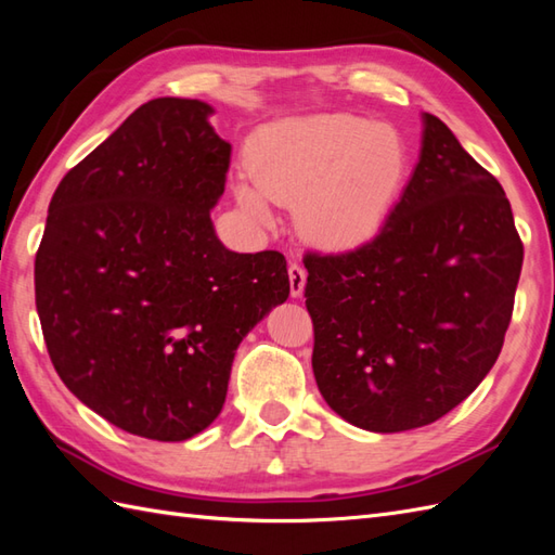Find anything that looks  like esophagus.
I'll return each instance as SVG.
<instances>
[{
	"label": "esophagus",
	"instance_id": "obj_1",
	"mask_svg": "<svg viewBox=\"0 0 555 555\" xmlns=\"http://www.w3.org/2000/svg\"><path fill=\"white\" fill-rule=\"evenodd\" d=\"M288 281H291V296L300 298L305 291V281H308V271H305L300 264L293 262L288 267Z\"/></svg>",
	"mask_w": 555,
	"mask_h": 555
}]
</instances>
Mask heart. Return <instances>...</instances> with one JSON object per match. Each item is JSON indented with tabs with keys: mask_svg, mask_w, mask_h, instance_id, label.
Instances as JSON below:
<instances>
[{
	"mask_svg": "<svg viewBox=\"0 0 555 555\" xmlns=\"http://www.w3.org/2000/svg\"><path fill=\"white\" fill-rule=\"evenodd\" d=\"M247 171L233 191L255 221L269 227L274 203L296 205L305 241L348 253L382 231L405 185L410 150L398 128L364 116H293L253 138Z\"/></svg>",
	"mask_w": 555,
	"mask_h": 555,
	"instance_id": "1",
	"label": "heart"
}]
</instances>
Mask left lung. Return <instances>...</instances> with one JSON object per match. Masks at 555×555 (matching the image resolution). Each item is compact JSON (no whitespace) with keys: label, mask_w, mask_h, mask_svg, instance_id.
<instances>
[{"label":"left lung","mask_w":555,"mask_h":555,"mask_svg":"<svg viewBox=\"0 0 555 555\" xmlns=\"http://www.w3.org/2000/svg\"><path fill=\"white\" fill-rule=\"evenodd\" d=\"M312 370L326 405L376 434L431 424L491 372L522 243L501 183L422 114V147L379 235L308 255Z\"/></svg>","instance_id":"obj_1"}]
</instances>
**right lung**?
I'll use <instances>...</instances> for the list:
<instances>
[{
    "label": "right lung",
    "mask_w": 555,
    "mask_h": 555,
    "mask_svg": "<svg viewBox=\"0 0 555 555\" xmlns=\"http://www.w3.org/2000/svg\"><path fill=\"white\" fill-rule=\"evenodd\" d=\"M215 107H138L52 195L35 305L56 374L128 434L185 441L223 408L241 340L286 302V259L233 253L209 211L231 143Z\"/></svg>",
    "instance_id": "1"
}]
</instances>
